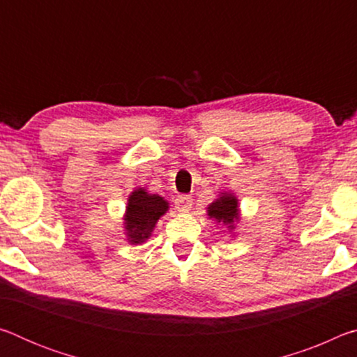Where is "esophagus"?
<instances>
[{
    "mask_svg": "<svg viewBox=\"0 0 357 357\" xmlns=\"http://www.w3.org/2000/svg\"><path fill=\"white\" fill-rule=\"evenodd\" d=\"M176 206L181 213H187L192 208V197L189 195H179L176 198Z\"/></svg>",
    "mask_w": 357,
    "mask_h": 357,
    "instance_id": "34e87169",
    "label": "esophagus"
}]
</instances>
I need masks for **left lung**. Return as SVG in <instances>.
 I'll return each mask as SVG.
<instances>
[{"instance_id": "8db88e82", "label": "left lung", "mask_w": 357, "mask_h": 357, "mask_svg": "<svg viewBox=\"0 0 357 357\" xmlns=\"http://www.w3.org/2000/svg\"><path fill=\"white\" fill-rule=\"evenodd\" d=\"M206 213L209 219H213L217 225L227 228L229 236H236V225L241 220V209L238 197L233 192H220L219 197L208 204Z\"/></svg>"}]
</instances>
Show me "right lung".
Instances as JSON below:
<instances>
[{"mask_svg": "<svg viewBox=\"0 0 357 357\" xmlns=\"http://www.w3.org/2000/svg\"><path fill=\"white\" fill-rule=\"evenodd\" d=\"M170 209L164 197L149 193L146 187H138L128 197V204L123 215V228L128 243L132 245L144 244L153 234L155 223Z\"/></svg>", "mask_w": 357, "mask_h": 357, "instance_id": "add662e5", "label": "right lung"}]
</instances>
